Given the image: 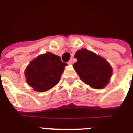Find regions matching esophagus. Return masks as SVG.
I'll use <instances>...</instances> for the list:
<instances>
[{
  "mask_svg": "<svg viewBox=\"0 0 133 133\" xmlns=\"http://www.w3.org/2000/svg\"><path fill=\"white\" fill-rule=\"evenodd\" d=\"M68 65H72V64H73V60H72V59H70V61H68Z\"/></svg>",
  "mask_w": 133,
  "mask_h": 133,
  "instance_id": "esophagus-1",
  "label": "esophagus"
}]
</instances>
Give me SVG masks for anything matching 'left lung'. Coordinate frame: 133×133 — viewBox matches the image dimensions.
Returning <instances> with one entry per match:
<instances>
[{
    "label": "left lung",
    "mask_w": 133,
    "mask_h": 133,
    "mask_svg": "<svg viewBox=\"0 0 133 133\" xmlns=\"http://www.w3.org/2000/svg\"><path fill=\"white\" fill-rule=\"evenodd\" d=\"M74 57L77 62L73 66L82 82L97 89L108 84L113 70L105 59L87 49L78 50Z\"/></svg>",
    "instance_id": "obj_1"
}]
</instances>
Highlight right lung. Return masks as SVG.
<instances>
[{"label": "right lung", "instance_id": "obj_1", "mask_svg": "<svg viewBox=\"0 0 133 133\" xmlns=\"http://www.w3.org/2000/svg\"><path fill=\"white\" fill-rule=\"evenodd\" d=\"M67 63L59 56L46 52L32 60L25 71L26 81L34 90L46 92L59 82Z\"/></svg>", "mask_w": 133, "mask_h": 133}]
</instances>
